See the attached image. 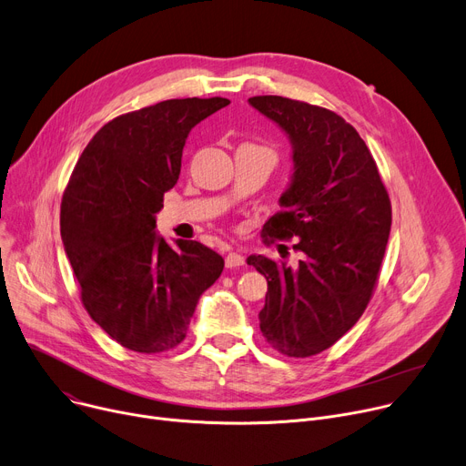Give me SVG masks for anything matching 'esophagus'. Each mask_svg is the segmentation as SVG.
I'll list each match as a JSON object with an SVG mask.
<instances>
[{
    "instance_id": "esophagus-1",
    "label": "esophagus",
    "mask_w": 466,
    "mask_h": 466,
    "mask_svg": "<svg viewBox=\"0 0 466 466\" xmlns=\"http://www.w3.org/2000/svg\"><path fill=\"white\" fill-rule=\"evenodd\" d=\"M225 262H227V268H239V266L245 264V258L239 253H228Z\"/></svg>"
}]
</instances>
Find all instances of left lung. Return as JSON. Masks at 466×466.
<instances>
[{"label":"left lung","instance_id":"left-lung-1","mask_svg":"<svg viewBox=\"0 0 466 466\" xmlns=\"http://www.w3.org/2000/svg\"><path fill=\"white\" fill-rule=\"evenodd\" d=\"M249 105L275 121L292 144L294 172L279 198L283 211L264 236L296 238L298 268L251 255L268 281L258 313L268 343L309 358L343 337L373 296L391 228V204L377 163L358 131L331 110L279 97Z\"/></svg>","mask_w":466,"mask_h":466}]
</instances>
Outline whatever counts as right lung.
<instances>
[{"instance_id": "1", "label": "right lung", "mask_w": 466, "mask_h": 466, "mask_svg": "<svg viewBox=\"0 0 466 466\" xmlns=\"http://www.w3.org/2000/svg\"><path fill=\"white\" fill-rule=\"evenodd\" d=\"M228 99H168L117 116L89 140L61 200V239L82 303L114 340L142 354L177 347L225 260L198 241L155 234L191 129Z\"/></svg>"}]
</instances>
